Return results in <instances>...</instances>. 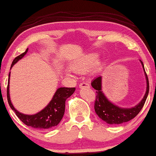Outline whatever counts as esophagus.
Wrapping results in <instances>:
<instances>
[{"label": "esophagus", "mask_w": 156, "mask_h": 156, "mask_svg": "<svg viewBox=\"0 0 156 156\" xmlns=\"http://www.w3.org/2000/svg\"><path fill=\"white\" fill-rule=\"evenodd\" d=\"M89 88V83H87V82H82V83H80L79 84V88Z\"/></svg>", "instance_id": "34e87169"}]
</instances>
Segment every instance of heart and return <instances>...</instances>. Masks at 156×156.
I'll return each instance as SVG.
<instances>
[{"instance_id": "obj_1", "label": "heart", "mask_w": 156, "mask_h": 156, "mask_svg": "<svg viewBox=\"0 0 156 156\" xmlns=\"http://www.w3.org/2000/svg\"><path fill=\"white\" fill-rule=\"evenodd\" d=\"M98 54L96 53H89L78 57L73 63V70L76 73H83L89 71L92 67L94 70H97L101 65L100 61H97Z\"/></svg>"}]
</instances>
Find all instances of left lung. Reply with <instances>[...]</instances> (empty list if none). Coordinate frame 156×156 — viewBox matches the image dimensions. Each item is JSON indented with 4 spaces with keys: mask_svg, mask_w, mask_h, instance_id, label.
Segmentation results:
<instances>
[{
    "mask_svg": "<svg viewBox=\"0 0 156 156\" xmlns=\"http://www.w3.org/2000/svg\"><path fill=\"white\" fill-rule=\"evenodd\" d=\"M141 63L144 70L142 62H141ZM145 76L147 79V91L145 95L141 102L132 108H119L108 101L102 91V77L99 76L95 78L91 82V86L94 89L97 90L96 99L94 102V110L97 115L108 124H121L131 121L136 117L143 108L149 93V80L146 73Z\"/></svg>",
    "mask_w": 156,
    "mask_h": 156,
    "instance_id": "8db88e82",
    "label": "left lung"
}]
</instances>
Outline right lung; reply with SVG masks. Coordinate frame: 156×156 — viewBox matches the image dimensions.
I'll return each mask as SVG.
<instances>
[{"mask_svg":"<svg viewBox=\"0 0 156 156\" xmlns=\"http://www.w3.org/2000/svg\"><path fill=\"white\" fill-rule=\"evenodd\" d=\"M27 52V48L24 53L15 57L14 61L12 62L11 67H13V65L16 62H17L20 59H22ZM9 76H10V74L9 75L8 86H7V99H8L9 106L15 112L16 116L21 120L22 122H23L24 124L27 125V126H31L33 128L41 129V130H47V129L56 126L59 124V123L62 119L64 113H65V101L73 94L76 90L75 88H59L57 90L55 94L54 95L53 98L49 102V104L44 110L35 114V115H24V114L18 112L14 108L10 100V97H9Z\"/></svg>","mask_w":156,"mask_h":156,"instance_id":"1","label":"right lung"}]
</instances>
